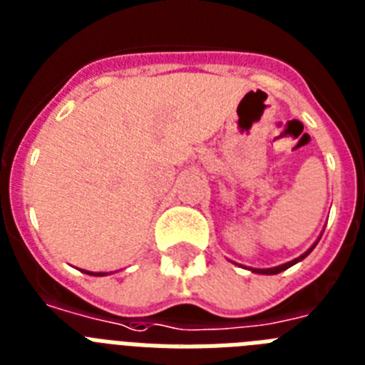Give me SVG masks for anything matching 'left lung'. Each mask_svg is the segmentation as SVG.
<instances>
[{
    "instance_id": "left-lung-1",
    "label": "left lung",
    "mask_w": 365,
    "mask_h": 365,
    "mask_svg": "<svg viewBox=\"0 0 365 365\" xmlns=\"http://www.w3.org/2000/svg\"><path fill=\"white\" fill-rule=\"evenodd\" d=\"M317 242H319V240H317ZM317 242L313 244L312 248H309L308 252H306V254H302V255H300V257L293 259V261H289V263H285V264H279V267H274V269H252V272H257V274H279V272H282V270H287L289 267H293V264H297L298 261H302L304 257H308V255H309V252H312V250L315 248V246H317Z\"/></svg>"
}]
</instances>
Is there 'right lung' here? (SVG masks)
Here are the masks:
<instances>
[{"label": "right lung", "instance_id": "1", "mask_svg": "<svg viewBox=\"0 0 365 365\" xmlns=\"http://www.w3.org/2000/svg\"><path fill=\"white\" fill-rule=\"evenodd\" d=\"M86 274H91V276H104V272H89V270H86Z\"/></svg>", "mask_w": 365, "mask_h": 365}]
</instances>
